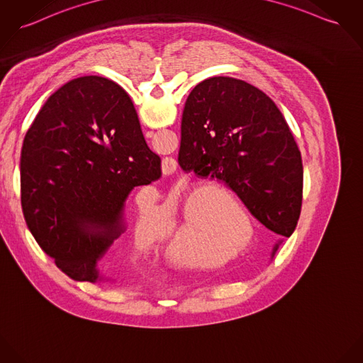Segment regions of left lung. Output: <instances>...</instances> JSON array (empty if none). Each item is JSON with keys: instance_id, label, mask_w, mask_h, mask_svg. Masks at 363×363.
<instances>
[{"instance_id": "left-lung-1", "label": "left lung", "mask_w": 363, "mask_h": 363, "mask_svg": "<svg viewBox=\"0 0 363 363\" xmlns=\"http://www.w3.org/2000/svg\"><path fill=\"white\" fill-rule=\"evenodd\" d=\"M178 163L217 179L236 201L235 210L201 223L214 252L232 250L243 217L258 223L257 247L268 258L294 232L303 203L301 153L275 102L254 85L230 77L196 85L182 114Z\"/></svg>"}]
</instances>
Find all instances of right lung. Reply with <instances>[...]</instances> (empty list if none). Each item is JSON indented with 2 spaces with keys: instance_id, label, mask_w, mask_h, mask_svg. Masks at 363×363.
<instances>
[{
  "instance_id": "add662e5",
  "label": "right lung",
  "mask_w": 363,
  "mask_h": 363,
  "mask_svg": "<svg viewBox=\"0 0 363 363\" xmlns=\"http://www.w3.org/2000/svg\"><path fill=\"white\" fill-rule=\"evenodd\" d=\"M162 177L127 92L85 76L52 94L23 140L22 210L56 267L77 281H101L127 262L130 192Z\"/></svg>"
}]
</instances>
